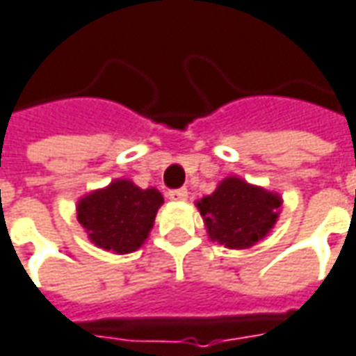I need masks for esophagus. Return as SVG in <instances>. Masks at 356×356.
Instances as JSON below:
<instances>
[{"label": "esophagus", "instance_id": "34e87169", "mask_svg": "<svg viewBox=\"0 0 356 356\" xmlns=\"http://www.w3.org/2000/svg\"><path fill=\"white\" fill-rule=\"evenodd\" d=\"M168 197L172 201H186L188 199V190L186 188H180V190H170L168 191Z\"/></svg>", "mask_w": 356, "mask_h": 356}]
</instances>
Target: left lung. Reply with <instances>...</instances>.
Here are the masks:
<instances>
[{
	"label": "left lung",
	"instance_id": "obj_1",
	"mask_svg": "<svg viewBox=\"0 0 356 356\" xmlns=\"http://www.w3.org/2000/svg\"><path fill=\"white\" fill-rule=\"evenodd\" d=\"M282 197L241 178L228 176L218 188L197 201L209 238L228 247L247 249L263 239L278 220Z\"/></svg>",
	"mask_w": 356,
	"mask_h": 356
}]
</instances>
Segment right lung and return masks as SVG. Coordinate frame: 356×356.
<instances>
[{"instance_id": "1", "label": "right lung", "mask_w": 356, "mask_h": 356, "mask_svg": "<svg viewBox=\"0 0 356 356\" xmlns=\"http://www.w3.org/2000/svg\"><path fill=\"white\" fill-rule=\"evenodd\" d=\"M161 205L159 190H142L122 178L84 195L78 201L76 214L95 245L124 254L143 245Z\"/></svg>"}]
</instances>
